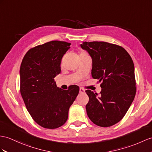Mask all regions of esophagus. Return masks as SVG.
<instances>
[{"mask_svg":"<svg viewBox=\"0 0 152 152\" xmlns=\"http://www.w3.org/2000/svg\"><path fill=\"white\" fill-rule=\"evenodd\" d=\"M79 92H80V94H84L85 92V90H84L83 88H80V90H79Z\"/></svg>","mask_w":152,"mask_h":152,"instance_id":"obj_1","label":"esophagus"}]
</instances>
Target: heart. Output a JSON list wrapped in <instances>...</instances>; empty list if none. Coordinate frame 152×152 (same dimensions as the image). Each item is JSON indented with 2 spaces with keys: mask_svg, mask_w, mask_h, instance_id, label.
<instances>
[{
  "mask_svg": "<svg viewBox=\"0 0 152 152\" xmlns=\"http://www.w3.org/2000/svg\"><path fill=\"white\" fill-rule=\"evenodd\" d=\"M84 54H86V53H85L84 51H80V55H84Z\"/></svg>",
  "mask_w": 152,
  "mask_h": 152,
  "instance_id": "b5f03b06",
  "label": "heart"
}]
</instances>
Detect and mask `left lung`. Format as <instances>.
I'll return each mask as SVG.
<instances>
[{
	"label": "left lung",
	"instance_id": "8db88e82",
	"mask_svg": "<svg viewBox=\"0 0 152 152\" xmlns=\"http://www.w3.org/2000/svg\"><path fill=\"white\" fill-rule=\"evenodd\" d=\"M80 47L92 58L91 76L102 88L99 97L90 90L86 106L88 117L101 127H109L123 119L136 94L134 64L124 48L103 41L84 42Z\"/></svg>",
	"mask_w": 152,
	"mask_h": 152
}]
</instances>
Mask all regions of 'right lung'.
<instances>
[{
    "label": "right lung",
    "mask_w": 152,
    "mask_h": 152,
    "mask_svg": "<svg viewBox=\"0 0 152 152\" xmlns=\"http://www.w3.org/2000/svg\"><path fill=\"white\" fill-rule=\"evenodd\" d=\"M70 45L59 40L40 44L29 49L22 61L20 94L33 121L44 128L63 125L79 94L77 85L64 90L57 86L54 80L61 72V59Z\"/></svg>",
    "instance_id": "1"
}]
</instances>
